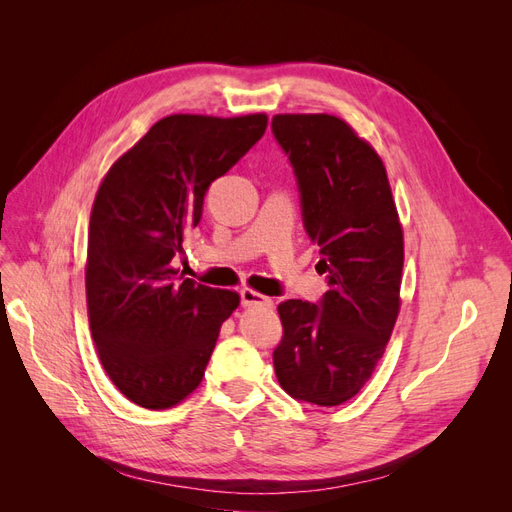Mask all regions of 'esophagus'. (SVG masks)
<instances>
[{
    "label": "esophagus",
    "mask_w": 512,
    "mask_h": 512,
    "mask_svg": "<svg viewBox=\"0 0 512 512\" xmlns=\"http://www.w3.org/2000/svg\"><path fill=\"white\" fill-rule=\"evenodd\" d=\"M239 294H241L243 307H271L273 305V301L269 297H265V294L254 292L250 288H243Z\"/></svg>",
    "instance_id": "34e87169"
}]
</instances>
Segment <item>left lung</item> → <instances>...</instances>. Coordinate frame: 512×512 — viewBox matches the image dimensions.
<instances>
[{
  "instance_id": "8db88e82",
  "label": "left lung",
  "mask_w": 512,
  "mask_h": 512,
  "mask_svg": "<svg viewBox=\"0 0 512 512\" xmlns=\"http://www.w3.org/2000/svg\"><path fill=\"white\" fill-rule=\"evenodd\" d=\"M271 130L297 177L307 237L320 247L329 290L284 301L273 352L282 389L339 406L382 359L399 314L404 235L378 153L333 115H275Z\"/></svg>"
}]
</instances>
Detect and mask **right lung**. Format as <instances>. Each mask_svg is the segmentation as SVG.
Returning <instances> with one entry per match:
<instances>
[{
    "instance_id": "1",
    "label": "right lung",
    "mask_w": 512,
    "mask_h": 512,
    "mask_svg": "<svg viewBox=\"0 0 512 512\" xmlns=\"http://www.w3.org/2000/svg\"><path fill=\"white\" fill-rule=\"evenodd\" d=\"M267 130V115H170L111 166L91 209L89 327L108 378L136 406L164 410L205 376L239 294L177 275L209 185Z\"/></svg>"
}]
</instances>
